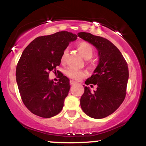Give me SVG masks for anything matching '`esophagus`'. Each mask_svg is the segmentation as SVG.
Returning a JSON list of instances; mask_svg holds the SVG:
<instances>
[{"mask_svg":"<svg viewBox=\"0 0 146 146\" xmlns=\"http://www.w3.org/2000/svg\"><path fill=\"white\" fill-rule=\"evenodd\" d=\"M77 82H75V81H73V80H70V84H71V85H73V84H76Z\"/></svg>","mask_w":146,"mask_h":146,"instance_id":"34e87169","label":"esophagus"}]
</instances>
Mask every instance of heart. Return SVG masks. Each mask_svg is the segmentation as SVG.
Listing matches in <instances>:
<instances>
[{
	"label": "heart",
	"instance_id": "heart-1",
	"mask_svg": "<svg viewBox=\"0 0 146 146\" xmlns=\"http://www.w3.org/2000/svg\"><path fill=\"white\" fill-rule=\"evenodd\" d=\"M78 48L79 51L81 52L82 55L84 56V58H86V59H90V58H92L93 53H94V50H93V46L89 42L85 41L80 42L78 44ZM66 52H67V50H65L63 52L62 55V63L64 62ZM65 75L68 78L78 80L86 76V73L84 71H81V70H78L76 68L72 67H68L65 70Z\"/></svg>",
	"mask_w": 146,
	"mask_h": 146
}]
</instances>
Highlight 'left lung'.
I'll list each match as a JSON object with an SVG mask.
<instances>
[{
	"mask_svg": "<svg viewBox=\"0 0 146 146\" xmlns=\"http://www.w3.org/2000/svg\"><path fill=\"white\" fill-rule=\"evenodd\" d=\"M78 36L96 47L100 58L93 74L85 82L86 85H96L97 90L91 91L89 87H84L80 99L81 108L92 118H104L113 113L124 100L129 76L128 64L108 40L86 32L78 33Z\"/></svg>",
	"mask_w": 146,
	"mask_h": 146,
	"instance_id": "1",
	"label": "left lung"
}]
</instances>
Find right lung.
Instances as JSON below:
<instances>
[{
	"instance_id": "1",
	"label": "right lung",
	"mask_w": 146,
	"mask_h": 146,
	"mask_svg": "<svg viewBox=\"0 0 146 146\" xmlns=\"http://www.w3.org/2000/svg\"><path fill=\"white\" fill-rule=\"evenodd\" d=\"M77 37L68 31L38 37L22 53L16 66V82L23 103L34 115L49 118L62 110L70 90L69 79L62 73L55 83L48 76L50 71L56 73L63 52Z\"/></svg>"
}]
</instances>
